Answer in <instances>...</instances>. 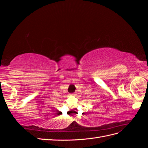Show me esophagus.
<instances>
[{
  "label": "esophagus",
  "mask_w": 148,
  "mask_h": 148,
  "mask_svg": "<svg viewBox=\"0 0 148 148\" xmlns=\"http://www.w3.org/2000/svg\"><path fill=\"white\" fill-rule=\"evenodd\" d=\"M75 95V93H72V94H71V95Z\"/></svg>",
  "instance_id": "34e87169"
}]
</instances>
